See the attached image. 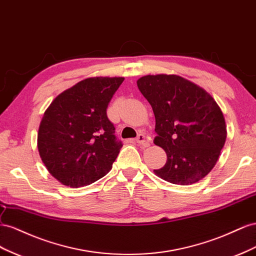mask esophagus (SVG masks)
I'll list each match as a JSON object with an SVG mask.
<instances>
[{"label":"esophagus","instance_id":"34e87169","mask_svg":"<svg viewBox=\"0 0 256 256\" xmlns=\"http://www.w3.org/2000/svg\"><path fill=\"white\" fill-rule=\"evenodd\" d=\"M136 142H137L138 144L142 146V148H147V147H149V146H150V142H149V140H147V137H146V136L142 135V134H140V135L137 136Z\"/></svg>","mask_w":256,"mask_h":256}]
</instances>
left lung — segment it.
<instances>
[{
	"mask_svg": "<svg viewBox=\"0 0 256 256\" xmlns=\"http://www.w3.org/2000/svg\"><path fill=\"white\" fill-rule=\"evenodd\" d=\"M138 89L156 116L154 144L167 154L156 174L174 184L188 186L214 168L226 140L222 110L210 94L177 75H147Z\"/></svg>",
	"mask_w": 256,
	"mask_h": 256,
	"instance_id": "obj_1",
	"label": "left lung"
}]
</instances>
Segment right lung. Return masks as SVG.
Segmentation results:
<instances>
[{"instance_id": "obj_1", "label": "right lung", "mask_w": 256, "mask_h": 256, "mask_svg": "<svg viewBox=\"0 0 256 256\" xmlns=\"http://www.w3.org/2000/svg\"><path fill=\"white\" fill-rule=\"evenodd\" d=\"M123 77H92L59 94L40 124L38 147L48 172L70 188L89 186L112 170L122 142L106 109Z\"/></svg>"}]
</instances>
